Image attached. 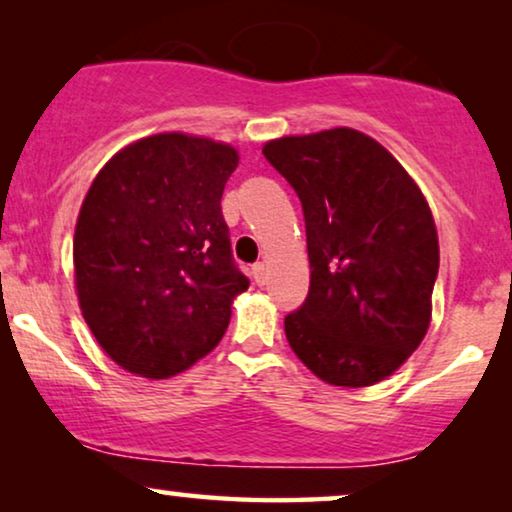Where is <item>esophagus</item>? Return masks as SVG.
<instances>
[{"label":"esophagus","mask_w":512,"mask_h":512,"mask_svg":"<svg viewBox=\"0 0 512 512\" xmlns=\"http://www.w3.org/2000/svg\"><path fill=\"white\" fill-rule=\"evenodd\" d=\"M251 277H254V282L258 286L265 284V265L263 263H254L251 265Z\"/></svg>","instance_id":"1"}]
</instances>
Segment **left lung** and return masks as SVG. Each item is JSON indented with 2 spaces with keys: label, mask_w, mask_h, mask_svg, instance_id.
I'll return each instance as SVG.
<instances>
[{
  "label": "left lung",
  "mask_w": 512,
  "mask_h": 512,
  "mask_svg": "<svg viewBox=\"0 0 512 512\" xmlns=\"http://www.w3.org/2000/svg\"><path fill=\"white\" fill-rule=\"evenodd\" d=\"M263 156L305 216L310 291L286 314V340L335 387H370L426 335L438 277L431 209L391 153L352 128L282 137Z\"/></svg>",
  "instance_id": "1"
}]
</instances>
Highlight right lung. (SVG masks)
<instances>
[{
	"mask_svg": "<svg viewBox=\"0 0 512 512\" xmlns=\"http://www.w3.org/2000/svg\"><path fill=\"white\" fill-rule=\"evenodd\" d=\"M237 151L165 132L118 151L83 200L76 291L100 347L130 373L163 380L219 345L249 289L230 249L221 195Z\"/></svg>",
	"mask_w": 512,
	"mask_h": 512,
	"instance_id": "obj_1",
	"label": "right lung"
}]
</instances>
